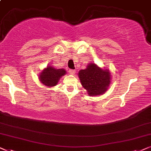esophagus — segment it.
<instances>
[{"instance_id": "esophagus-1", "label": "esophagus", "mask_w": 151, "mask_h": 151, "mask_svg": "<svg viewBox=\"0 0 151 151\" xmlns=\"http://www.w3.org/2000/svg\"><path fill=\"white\" fill-rule=\"evenodd\" d=\"M69 72H70V74H75L76 70H69Z\"/></svg>"}]
</instances>
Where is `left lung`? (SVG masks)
Wrapping results in <instances>:
<instances>
[{
  "mask_svg": "<svg viewBox=\"0 0 151 151\" xmlns=\"http://www.w3.org/2000/svg\"><path fill=\"white\" fill-rule=\"evenodd\" d=\"M79 78L83 87L90 96L102 94L108 90L110 83V73L96 64H88L86 69L79 72Z\"/></svg>",
  "mask_w": 151,
  "mask_h": 151,
  "instance_id": "8db88e82",
  "label": "left lung"
}]
</instances>
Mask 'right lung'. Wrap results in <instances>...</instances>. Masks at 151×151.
Returning <instances> with one entry per match:
<instances>
[{"instance_id":"1","label":"right lung","mask_w":151,"mask_h":151,"mask_svg":"<svg viewBox=\"0 0 151 151\" xmlns=\"http://www.w3.org/2000/svg\"><path fill=\"white\" fill-rule=\"evenodd\" d=\"M65 74L66 71L63 68L56 69L52 66L48 65L39 74V80L43 85L47 87H52L57 85L60 78Z\"/></svg>"}]
</instances>
